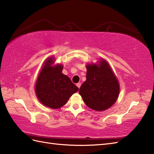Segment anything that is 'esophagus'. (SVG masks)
<instances>
[{"mask_svg": "<svg viewBox=\"0 0 154 154\" xmlns=\"http://www.w3.org/2000/svg\"><path fill=\"white\" fill-rule=\"evenodd\" d=\"M77 87L79 88V89L80 87H81V83H77Z\"/></svg>", "mask_w": 154, "mask_h": 154, "instance_id": "1", "label": "esophagus"}]
</instances>
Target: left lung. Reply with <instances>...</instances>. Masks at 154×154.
<instances>
[{
    "instance_id": "obj_1",
    "label": "left lung",
    "mask_w": 154,
    "mask_h": 154,
    "mask_svg": "<svg viewBox=\"0 0 154 154\" xmlns=\"http://www.w3.org/2000/svg\"><path fill=\"white\" fill-rule=\"evenodd\" d=\"M87 79L79 93L90 109L103 111L115 103L120 92L119 81L107 61L101 60L97 64H88Z\"/></svg>"
}]
</instances>
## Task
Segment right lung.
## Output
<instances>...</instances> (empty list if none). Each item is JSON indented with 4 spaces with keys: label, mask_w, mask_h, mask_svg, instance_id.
Returning <instances> with one entry per match:
<instances>
[{
    "label": "right lung",
    "mask_w": 154,
    "mask_h": 154,
    "mask_svg": "<svg viewBox=\"0 0 154 154\" xmlns=\"http://www.w3.org/2000/svg\"><path fill=\"white\" fill-rule=\"evenodd\" d=\"M54 63V58H48L38 75L35 92L44 105L57 109L65 105L72 94L79 90L69 77L62 73L63 65Z\"/></svg>",
    "instance_id": "add662e5"
}]
</instances>
